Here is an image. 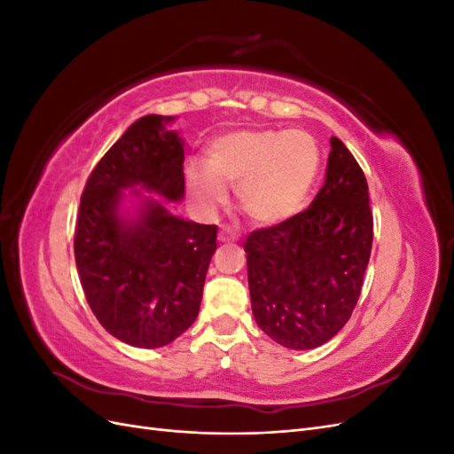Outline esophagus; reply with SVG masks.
I'll return each mask as SVG.
<instances>
[{"label": "esophagus", "instance_id": "esophagus-1", "mask_svg": "<svg viewBox=\"0 0 454 454\" xmlns=\"http://www.w3.org/2000/svg\"><path fill=\"white\" fill-rule=\"evenodd\" d=\"M232 237H231V231L225 227V229H222V232H219V240L222 242H229Z\"/></svg>", "mask_w": 454, "mask_h": 454}]
</instances>
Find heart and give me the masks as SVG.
Returning <instances> with one entry per match:
<instances>
[{
    "mask_svg": "<svg viewBox=\"0 0 454 454\" xmlns=\"http://www.w3.org/2000/svg\"><path fill=\"white\" fill-rule=\"evenodd\" d=\"M320 149L305 130H239L215 138L204 167L187 170L189 195L212 212L235 187L240 208L259 225L292 217L316 182Z\"/></svg>",
    "mask_w": 454,
    "mask_h": 454,
    "instance_id": "b5f03b06",
    "label": "heart"
}]
</instances>
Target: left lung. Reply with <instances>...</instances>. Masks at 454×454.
<instances>
[{"label": "left lung", "mask_w": 454, "mask_h": 454, "mask_svg": "<svg viewBox=\"0 0 454 454\" xmlns=\"http://www.w3.org/2000/svg\"><path fill=\"white\" fill-rule=\"evenodd\" d=\"M373 244L367 180L332 136L325 182L307 210L244 242L257 325L294 350L335 337L358 303Z\"/></svg>", "instance_id": "8db88e82"}]
</instances>
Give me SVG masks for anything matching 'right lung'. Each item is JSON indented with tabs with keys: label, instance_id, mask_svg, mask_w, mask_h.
Segmentation results:
<instances>
[{
	"label": "right lung",
	"instance_id": "right-lung-1",
	"mask_svg": "<svg viewBox=\"0 0 454 454\" xmlns=\"http://www.w3.org/2000/svg\"><path fill=\"white\" fill-rule=\"evenodd\" d=\"M145 115L109 147L90 172L75 223V265L89 307L107 333L138 348H159L197 320L206 270L217 248L215 225L172 215L160 200L140 199L122 214V189L184 199V142Z\"/></svg>",
	"mask_w": 454,
	"mask_h": 454
}]
</instances>
